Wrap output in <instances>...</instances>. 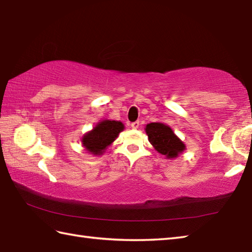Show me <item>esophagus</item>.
<instances>
[{"mask_svg":"<svg viewBox=\"0 0 252 252\" xmlns=\"http://www.w3.org/2000/svg\"><path fill=\"white\" fill-rule=\"evenodd\" d=\"M131 126H132V129H138V126H140V122H138V121L132 122L131 123Z\"/></svg>","mask_w":252,"mask_h":252,"instance_id":"34e87169","label":"esophagus"}]
</instances>
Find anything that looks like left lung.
Wrapping results in <instances>:
<instances>
[{
	"instance_id": "obj_1",
	"label": "left lung",
	"mask_w": 252,
	"mask_h": 252,
	"mask_svg": "<svg viewBox=\"0 0 252 252\" xmlns=\"http://www.w3.org/2000/svg\"><path fill=\"white\" fill-rule=\"evenodd\" d=\"M148 141L156 151L168 158H175L185 149L183 142L179 140L171 127L160 122H153L146 126Z\"/></svg>"
}]
</instances>
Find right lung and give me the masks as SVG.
<instances>
[{"label": "right lung", "instance_id": "obj_1", "mask_svg": "<svg viewBox=\"0 0 252 252\" xmlns=\"http://www.w3.org/2000/svg\"><path fill=\"white\" fill-rule=\"evenodd\" d=\"M123 129L125 126L120 121L104 120L97 123L92 131L83 136L82 144L90 153L101 155Z\"/></svg>", "mask_w": 252, "mask_h": 252}]
</instances>
